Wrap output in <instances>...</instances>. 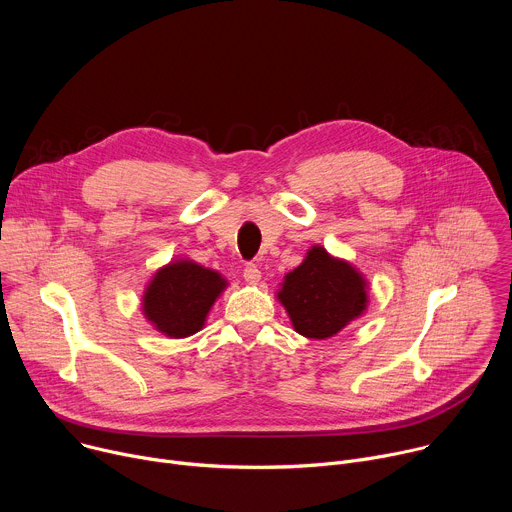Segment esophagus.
Wrapping results in <instances>:
<instances>
[{
	"label": "esophagus",
	"mask_w": 512,
	"mask_h": 512,
	"mask_svg": "<svg viewBox=\"0 0 512 512\" xmlns=\"http://www.w3.org/2000/svg\"><path fill=\"white\" fill-rule=\"evenodd\" d=\"M243 277L249 281V283H257L261 279V271L255 263H247L245 269H243Z\"/></svg>",
	"instance_id": "obj_1"
}]
</instances>
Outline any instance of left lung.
I'll use <instances>...</instances> for the list:
<instances>
[{"label":"left lung","mask_w":512,"mask_h":512,"mask_svg":"<svg viewBox=\"0 0 512 512\" xmlns=\"http://www.w3.org/2000/svg\"><path fill=\"white\" fill-rule=\"evenodd\" d=\"M277 298L298 334L324 340L364 312L367 283L346 261L312 247L304 263L285 275Z\"/></svg>","instance_id":"8db88e82"}]
</instances>
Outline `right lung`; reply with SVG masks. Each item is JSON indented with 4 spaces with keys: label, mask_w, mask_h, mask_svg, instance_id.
<instances>
[{
    "label": "right lung",
    "mask_w": 512,
    "mask_h": 512,
    "mask_svg": "<svg viewBox=\"0 0 512 512\" xmlns=\"http://www.w3.org/2000/svg\"><path fill=\"white\" fill-rule=\"evenodd\" d=\"M225 287L227 281L216 271L182 259L154 275L143 296V314L166 336L186 338L204 326Z\"/></svg>",
    "instance_id": "add662e5"
}]
</instances>
